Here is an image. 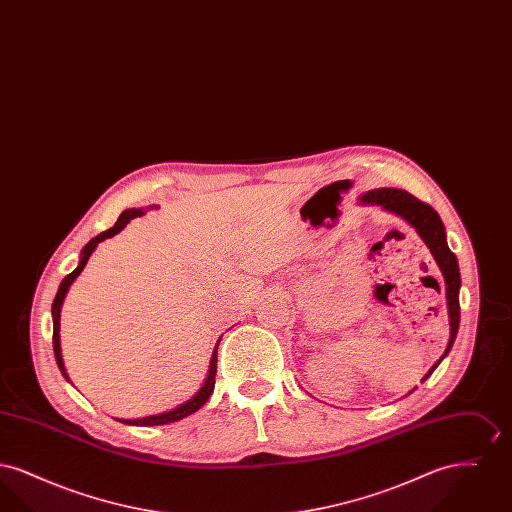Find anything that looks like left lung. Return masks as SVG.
<instances>
[{"mask_svg": "<svg viewBox=\"0 0 512 512\" xmlns=\"http://www.w3.org/2000/svg\"><path fill=\"white\" fill-rule=\"evenodd\" d=\"M361 203H370V205H380L382 209L395 213L397 217L407 220L422 242L428 245L430 253L434 255L439 270L445 280V295H447V311H449V324H451V338L447 343L445 353L441 355L436 365L432 366L422 382L430 378V374L438 368L439 363L447 357V353L453 347V341L457 338L459 332V322H461V305H459V290H461V272H459V263L455 253L447 245V234L445 226L439 219L438 213L424 201L416 199L414 195L405 192V190H395V188H380V190H370L361 197Z\"/></svg>", "mask_w": 512, "mask_h": 512, "instance_id": "8db88e82", "label": "left lung"}]
</instances>
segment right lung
<instances>
[{"label": "right lung", "instance_id": "right-lung-1", "mask_svg": "<svg viewBox=\"0 0 512 512\" xmlns=\"http://www.w3.org/2000/svg\"><path fill=\"white\" fill-rule=\"evenodd\" d=\"M149 209H153V207H149ZM142 215H144V211H142V209H126V211H122L121 217H119V220L115 222V226H113V228H109V230L101 232L99 236L92 238L88 244L84 245V249H82V253H80V263H78V267L74 268L71 274H67V276L63 278V282H61V286H59V290H57V295H55L53 305H51V317H53V351H55V361H57V366H59L61 374H63L67 380H69V376H67V370H65V365H63V357H61V340H59V320H61V307H63L65 295L69 292L71 284L76 280V276H78V274L84 270V267H86V263H88L90 255L94 253V249L98 247L99 242H103V240H107V238H113L115 234H119V232H121L122 228H124L130 220L136 219V217H142ZM219 343H217V347H215V351H213V357H211V363H209V374H207V378H205L203 386L199 388V391L195 393L192 399H188L186 403L178 405L176 409H171V411H167V413L151 414V416L134 418V420H126V418H117V420H119V422H124V424H130V426H161V424H171V422H176V420H182V418L190 416V414L195 413V411H199V409L207 403V399L211 397L213 390H215V376H217V349H219Z\"/></svg>", "mask_w": 512, "mask_h": 512}]
</instances>
